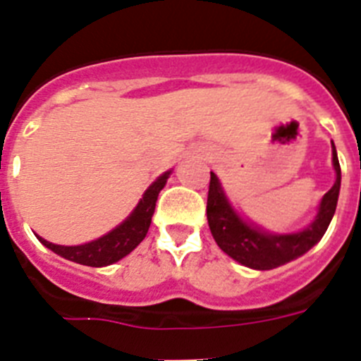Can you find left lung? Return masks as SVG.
<instances>
[{
    "label": "left lung",
    "instance_id": "8db88e82",
    "mask_svg": "<svg viewBox=\"0 0 361 361\" xmlns=\"http://www.w3.org/2000/svg\"><path fill=\"white\" fill-rule=\"evenodd\" d=\"M333 164L336 170V183L324 195L320 209L311 226L304 231L291 233V235H264L258 229L251 228L233 212L220 188L219 178L212 171L208 191V224L212 235L219 247L229 257L235 258L242 266L251 269H275L286 262H291L300 255L309 251L312 245L320 242L324 233L327 231L336 212L338 193H340V162H338L336 148L333 145Z\"/></svg>",
    "mask_w": 361,
    "mask_h": 361
}]
</instances>
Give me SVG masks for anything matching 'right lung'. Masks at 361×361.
Returning <instances> with one entry per match:
<instances>
[{
    "label": "right lung",
    "instance_id": "right-lung-1",
    "mask_svg": "<svg viewBox=\"0 0 361 361\" xmlns=\"http://www.w3.org/2000/svg\"><path fill=\"white\" fill-rule=\"evenodd\" d=\"M168 177H170V171H166L164 175H161L146 190L141 202L137 204L135 212L124 220L119 228H116L114 231L104 235V237L97 238V240L88 242V244L82 245H56L41 237L37 238H39L41 244L47 245L54 253L61 255L63 258H68L72 262L90 267L110 266V264L117 262L123 257H126L130 251L135 250L137 245L142 242V238L146 237L149 224H152L153 212H155V202H157L159 191L164 188Z\"/></svg>",
    "mask_w": 361,
    "mask_h": 361
}]
</instances>
